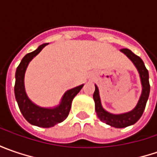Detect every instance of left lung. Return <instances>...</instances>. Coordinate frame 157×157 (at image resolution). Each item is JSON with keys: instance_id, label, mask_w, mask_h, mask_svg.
<instances>
[{"instance_id": "obj_1", "label": "left lung", "mask_w": 157, "mask_h": 157, "mask_svg": "<svg viewBox=\"0 0 157 157\" xmlns=\"http://www.w3.org/2000/svg\"><path fill=\"white\" fill-rule=\"evenodd\" d=\"M121 52H123L127 57L129 58L130 60L134 63L136 67L139 71L141 83H142V91L141 97L139 99V101L137 103L136 106L128 113H121V114H113L110 113L102 107L101 102H100V94H99V89L98 86L95 85V91L94 94V100L95 102V111L97 113V116L101 121L105 122V124L117 128H122L131 126L135 124L139 121V119L142 117V113L144 112L146 103L148 101L149 92H150V86L148 81V71L146 69L145 64L142 60V58L136 54H134L128 49H122Z\"/></svg>"}]
</instances>
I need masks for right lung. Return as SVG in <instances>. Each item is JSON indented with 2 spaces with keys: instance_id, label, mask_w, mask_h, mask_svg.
I'll return each mask as SVG.
<instances>
[{
  "instance_id": "1",
  "label": "right lung",
  "mask_w": 157,
  "mask_h": 157,
  "mask_svg": "<svg viewBox=\"0 0 157 157\" xmlns=\"http://www.w3.org/2000/svg\"><path fill=\"white\" fill-rule=\"evenodd\" d=\"M47 44H44L36 51L25 55L15 71V96L20 111L28 122L41 128H52L63 121L69 114L73 98L84 86V85H81L68 90L63 94L60 104L53 108L40 107L28 98L24 88V74L28 64Z\"/></svg>"
}]
</instances>
